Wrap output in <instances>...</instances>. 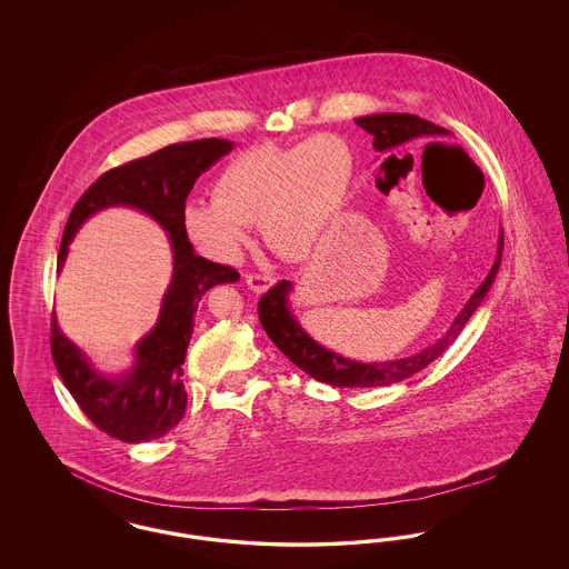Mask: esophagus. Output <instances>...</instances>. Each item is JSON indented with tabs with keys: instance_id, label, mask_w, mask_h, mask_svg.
Masks as SVG:
<instances>
[{
	"instance_id": "obj_1",
	"label": "esophagus",
	"mask_w": 569,
	"mask_h": 569,
	"mask_svg": "<svg viewBox=\"0 0 569 569\" xmlns=\"http://www.w3.org/2000/svg\"><path fill=\"white\" fill-rule=\"evenodd\" d=\"M244 283H247V288H249L251 292L262 295V292H267V290L271 288L272 283H274V279L269 277V274H256V272H249V274H244Z\"/></svg>"
}]
</instances>
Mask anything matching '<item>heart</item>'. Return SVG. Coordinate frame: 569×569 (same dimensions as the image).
<instances>
[{
    "mask_svg": "<svg viewBox=\"0 0 569 569\" xmlns=\"http://www.w3.org/2000/svg\"><path fill=\"white\" fill-rule=\"evenodd\" d=\"M356 153L346 136L325 132L290 147H256L226 163L213 198L183 209L191 241L221 262H234L249 223L288 260H309L335 243L352 196Z\"/></svg>",
    "mask_w": 569,
    "mask_h": 569,
    "instance_id": "obj_1",
    "label": "heart"
}]
</instances>
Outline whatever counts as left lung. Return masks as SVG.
I'll list each match as a JSON object with an SVG mask.
<instances>
[{
	"instance_id": "obj_1",
	"label": "left lung",
	"mask_w": 569,
	"mask_h": 569,
	"mask_svg": "<svg viewBox=\"0 0 569 569\" xmlns=\"http://www.w3.org/2000/svg\"><path fill=\"white\" fill-rule=\"evenodd\" d=\"M356 126H360L365 132L373 136V149L390 156H401L406 147L425 144V153L431 149H450L459 153V147L450 144V132L446 128H439L431 121L409 114V112H379L358 117ZM411 156V153H406ZM501 251H503V230L499 234L497 256L490 267L485 281L476 288V292L465 302L459 316L450 328L431 343L429 348L420 352L411 353L406 358L383 360V362H356L350 358H343L325 346H320L316 339H311L305 328L298 325L292 309H290V292L295 290L292 281H279L271 290L260 298L258 302V316L262 328L271 337L272 343L286 353L300 371H305L309 378L325 381L337 388H373V386H390L397 381L411 378L413 373L422 371L446 352L455 339L462 332L465 325L471 320V316L478 311L482 300L487 298L488 290L499 272L501 264Z\"/></svg>"
}]
</instances>
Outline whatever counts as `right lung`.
I'll return each mask as SVG.
<instances>
[{
    "label": "right lung",
    "instance_id": "obj_1",
    "mask_svg": "<svg viewBox=\"0 0 569 569\" xmlns=\"http://www.w3.org/2000/svg\"><path fill=\"white\" fill-rule=\"evenodd\" d=\"M232 149L230 140L202 138L117 166L82 193L68 217L57 271L63 269L68 244L82 223L109 207H130L156 219L168 232L172 249V277L158 322L136 343L130 371L100 373L87 353L61 332L53 313L51 352L57 373L87 418L126 443L158 439L181 422L188 407L181 376L198 302L217 283L239 281L234 269L196 256L183 226L186 200L196 179Z\"/></svg>",
    "mask_w": 569,
    "mask_h": 569
}]
</instances>
